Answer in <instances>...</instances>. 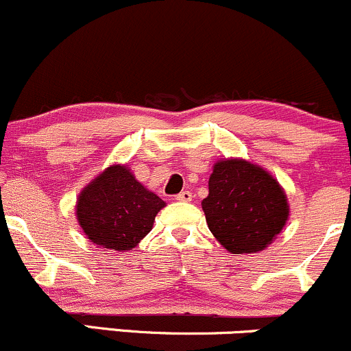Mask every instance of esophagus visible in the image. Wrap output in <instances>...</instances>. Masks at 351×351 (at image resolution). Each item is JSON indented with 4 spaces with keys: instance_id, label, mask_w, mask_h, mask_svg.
Returning a JSON list of instances; mask_svg holds the SVG:
<instances>
[{
    "instance_id": "1",
    "label": "esophagus",
    "mask_w": 351,
    "mask_h": 351,
    "mask_svg": "<svg viewBox=\"0 0 351 351\" xmlns=\"http://www.w3.org/2000/svg\"><path fill=\"white\" fill-rule=\"evenodd\" d=\"M191 197H193V195H191L190 191H182V193L176 195V200H178V202H190Z\"/></svg>"
}]
</instances>
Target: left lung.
<instances>
[{"mask_svg":"<svg viewBox=\"0 0 351 351\" xmlns=\"http://www.w3.org/2000/svg\"><path fill=\"white\" fill-rule=\"evenodd\" d=\"M202 208L210 232L232 254L264 250L289 215L279 183L243 160H225L213 166Z\"/></svg>","mask_w":351,"mask_h":351,"instance_id":"obj_1","label":"left lung"}]
</instances>
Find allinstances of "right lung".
Wrapping results in <instances>:
<instances>
[{
  "instance_id": "add662e5",
  "label": "right lung",
  "mask_w": 351,
  "mask_h": 351,
  "mask_svg": "<svg viewBox=\"0 0 351 351\" xmlns=\"http://www.w3.org/2000/svg\"><path fill=\"white\" fill-rule=\"evenodd\" d=\"M165 202L146 190L126 166H109L84 188L77 200V219L97 247L126 252L153 228Z\"/></svg>"
}]
</instances>
